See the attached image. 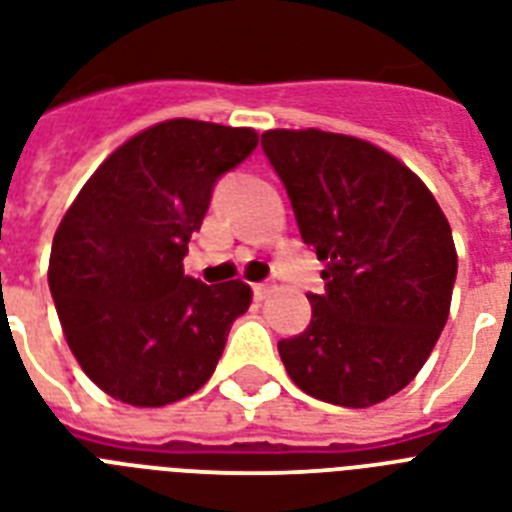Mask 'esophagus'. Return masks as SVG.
<instances>
[{
  "mask_svg": "<svg viewBox=\"0 0 512 512\" xmlns=\"http://www.w3.org/2000/svg\"><path fill=\"white\" fill-rule=\"evenodd\" d=\"M270 292L268 284H252V294H255V299H265Z\"/></svg>",
  "mask_w": 512,
  "mask_h": 512,
  "instance_id": "obj_1",
  "label": "esophagus"
}]
</instances>
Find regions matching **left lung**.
Here are the masks:
<instances>
[{
    "instance_id": "obj_1",
    "label": "left lung",
    "mask_w": 512,
    "mask_h": 512,
    "mask_svg": "<svg viewBox=\"0 0 512 512\" xmlns=\"http://www.w3.org/2000/svg\"><path fill=\"white\" fill-rule=\"evenodd\" d=\"M263 152L326 263V292L307 294L310 326L278 342L286 373L331 405L384 402L421 371L450 315V223L413 170L363 139L278 128Z\"/></svg>"
}]
</instances>
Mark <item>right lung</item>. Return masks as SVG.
<instances>
[{
	"instance_id": "1",
	"label": "right lung",
	"mask_w": 512,
	"mask_h": 512,
	"mask_svg": "<svg viewBox=\"0 0 512 512\" xmlns=\"http://www.w3.org/2000/svg\"><path fill=\"white\" fill-rule=\"evenodd\" d=\"M255 147L252 128L165 120L115 149L62 218L49 292L70 352L115 400L162 407L213 376L252 289L184 276V257L218 178Z\"/></svg>"
}]
</instances>
